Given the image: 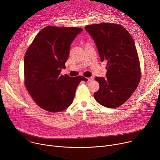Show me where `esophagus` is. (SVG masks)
I'll use <instances>...</instances> for the list:
<instances>
[{
    "label": "esophagus",
    "instance_id": "esophagus-1",
    "mask_svg": "<svg viewBox=\"0 0 160 160\" xmlns=\"http://www.w3.org/2000/svg\"><path fill=\"white\" fill-rule=\"evenodd\" d=\"M87 80H88V82H89V81H91V80H93V77H90V78H87Z\"/></svg>",
    "mask_w": 160,
    "mask_h": 160
}]
</instances>
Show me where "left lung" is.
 I'll return each mask as SVG.
<instances>
[{"mask_svg":"<svg viewBox=\"0 0 160 160\" xmlns=\"http://www.w3.org/2000/svg\"><path fill=\"white\" fill-rule=\"evenodd\" d=\"M85 29L95 42L100 60L107 62L106 78H95L100 88L94 98L104 107H119L132 96L140 82L135 43L121 24L102 22L87 25Z\"/></svg>","mask_w":160,"mask_h":160,"instance_id":"obj_1","label":"left lung"}]
</instances>
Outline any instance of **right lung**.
<instances>
[{"mask_svg": "<svg viewBox=\"0 0 160 160\" xmlns=\"http://www.w3.org/2000/svg\"><path fill=\"white\" fill-rule=\"evenodd\" d=\"M83 30L77 27L48 26L33 40L24 59V85L34 102L50 112H62L73 102L82 76L60 74L68 59L70 45Z\"/></svg>", "mask_w": 160, "mask_h": 160, "instance_id": "add662e5", "label": "right lung"}]
</instances>
